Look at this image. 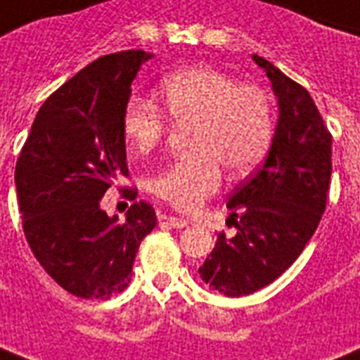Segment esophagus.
Wrapping results in <instances>:
<instances>
[{
  "instance_id": "34e87169",
  "label": "esophagus",
  "mask_w": 360,
  "mask_h": 360,
  "mask_svg": "<svg viewBox=\"0 0 360 360\" xmlns=\"http://www.w3.org/2000/svg\"><path fill=\"white\" fill-rule=\"evenodd\" d=\"M162 221H166L169 226H174V229H185L188 226V221L183 219V217H174V215H160Z\"/></svg>"
}]
</instances>
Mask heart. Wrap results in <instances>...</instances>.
Masks as SVG:
<instances>
[{
    "label": "heart",
    "instance_id": "obj_1",
    "mask_svg": "<svg viewBox=\"0 0 360 360\" xmlns=\"http://www.w3.org/2000/svg\"><path fill=\"white\" fill-rule=\"evenodd\" d=\"M164 107L175 122L192 124V155L174 160L150 179V192L175 210L194 211L230 175L249 174L271 139V107L264 90L238 84L213 68H186L160 82ZM126 139L139 153L160 145L168 117L155 101L130 98L122 115Z\"/></svg>",
    "mask_w": 360,
    "mask_h": 360
}]
</instances>
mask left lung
Returning <instances> with one entry per match:
<instances>
[{"label":"left lung","mask_w":360,"mask_h":360,"mask_svg":"<svg viewBox=\"0 0 360 360\" xmlns=\"http://www.w3.org/2000/svg\"><path fill=\"white\" fill-rule=\"evenodd\" d=\"M278 96L264 164L229 196L234 238L219 234L200 278L226 296L251 295L283 274L317 230L333 174V136L309 92L253 54Z\"/></svg>","instance_id":"8db88e82"}]
</instances>
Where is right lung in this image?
<instances>
[{"label": "right lung", "instance_id": "1", "mask_svg": "<svg viewBox=\"0 0 360 360\" xmlns=\"http://www.w3.org/2000/svg\"><path fill=\"white\" fill-rule=\"evenodd\" d=\"M150 54L94 60L54 90L35 115L16 160L22 229L43 270L70 295L103 300L128 287L139 243L156 226L153 205H130L124 223L100 207L128 177L122 128L131 81ZM136 200L137 188H124Z\"/></svg>", "mask_w": 360, "mask_h": 360}]
</instances>
